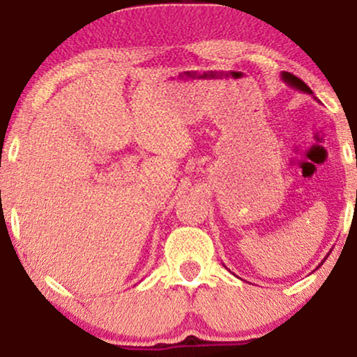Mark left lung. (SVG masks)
Listing matches in <instances>:
<instances>
[{
	"label": "left lung",
	"mask_w": 357,
	"mask_h": 357,
	"mask_svg": "<svg viewBox=\"0 0 357 357\" xmlns=\"http://www.w3.org/2000/svg\"><path fill=\"white\" fill-rule=\"evenodd\" d=\"M282 80H284L285 84H289L292 89H297V90H301V92H305V93H312V90L307 87L304 82L298 79V77L294 75V73L282 72ZM324 261H326V258H324V260L321 261V265L324 264ZM321 265H319V267H321ZM319 267H317V268H319Z\"/></svg>",
	"instance_id": "obj_1"
}]
</instances>
